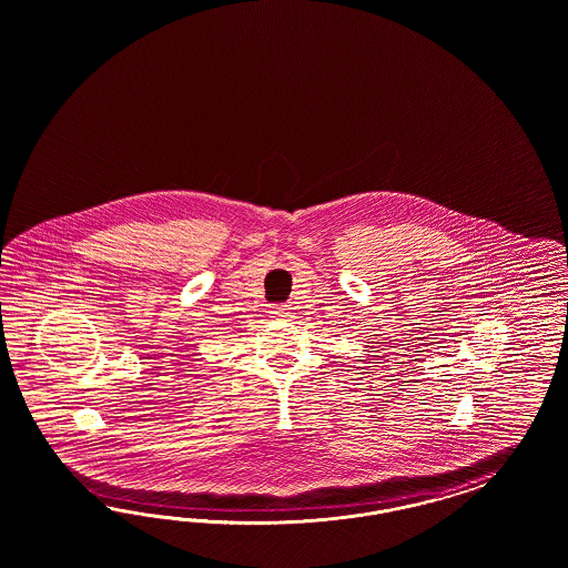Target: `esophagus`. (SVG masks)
I'll return each instance as SVG.
<instances>
[{
	"label": "esophagus",
	"instance_id": "34e87169",
	"mask_svg": "<svg viewBox=\"0 0 568 568\" xmlns=\"http://www.w3.org/2000/svg\"><path fill=\"white\" fill-rule=\"evenodd\" d=\"M292 306H275V308L271 310V314L275 316V318H287V316H292Z\"/></svg>",
	"mask_w": 568,
	"mask_h": 568
}]
</instances>
